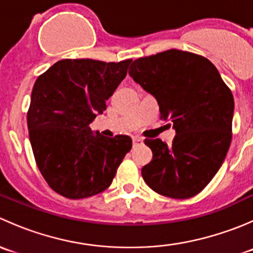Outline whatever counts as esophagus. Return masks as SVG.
I'll return each instance as SVG.
<instances>
[{"instance_id":"obj_1","label":"esophagus","mask_w":253,"mask_h":253,"mask_svg":"<svg viewBox=\"0 0 253 253\" xmlns=\"http://www.w3.org/2000/svg\"><path fill=\"white\" fill-rule=\"evenodd\" d=\"M132 141H133V148L143 144V139L141 138V137H133V139H132Z\"/></svg>"}]
</instances>
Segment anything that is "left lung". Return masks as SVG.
I'll return each mask as SVG.
<instances>
[{
    "label": "left lung",
    "instance_id": "obj_1",
    "mask_svg": "<svg viewBox=\"0 0 253 253\" xmlns=\"http://www.w3.org/2000/svg\"><path fill=\"white\" fill-rule=\"evenodd\" d=\"M128 73L155 96L160 119L176 131L170 145L145 138L153 159L142 168L143 180L159 195L193 197L215 176L230 147V88L208 58L176 48L137 58Z\"/></svg>",
    "mask_w": 253,
    "mask_h": 253
}]
</instances>
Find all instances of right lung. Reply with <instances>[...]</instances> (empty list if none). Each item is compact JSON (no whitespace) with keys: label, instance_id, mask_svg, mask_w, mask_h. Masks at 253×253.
<instances>
[{"label":"right lung","instance_id":"right-lung-1","mask_svg":"<svg viewBox=\"0 0 253 253\" xmlns=\"http://www.w3.org/2000/svg\"><path fill=\"white\" fill-rule=\"evenodd\" d=\"M131 61L66 58L35 82L27 114L30 144L42 177L58 195L81 200L105 191L131 150V137L109 138L89 127L106 110Z\"/></svg>","mask_w":253,"mask_h":253}]
</instances>
